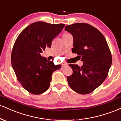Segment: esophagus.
Instances as JSON below:
<instances>
[{
	"mask_svg": "<svg viewBox=\"0 0 121 121\" xmlns=\"http://www.w3.org/2000/svg\"><path fill=\"white\" fill-rule=\"evenodd\" d=\"M62 66H67V65H68V64H67V63H66V62H62Z\"/></svg>",
	"mask_w": 121,
	"mask_h": 121,
	"instance_id": "1",
	"label": "esophagus"
}]
</instances>
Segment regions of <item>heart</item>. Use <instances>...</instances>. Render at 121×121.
Listing matches in <instances>:
<instances>
[{"instance_id": "heart-1", "label": "heart", "mask_w": 121, "mask_h": 121, "mask_svg": "<svg viewBox=\"0 0 121 121\" xmlns=\"http://www.w3.org/2000/svg\"><path fill=\"white\" fill-rule=\"evenodd\" d=\"M65 34H68V33H65Z\"/></svg>"}]
</instances>
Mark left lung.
I'll list each match as a JSON object with an SVG mask.
<instances>
[{
  "label": "left lung",
  "instance_id": "left-lung-1",
  "mask_svg": "<svg viewBox=\"0 0 121 121\" xmlns=\"http://www.w3.org/2000/svg\"><path fill=\"white\" fill-rule=\"evenodd\" d=\"M65 30L73 37L72 52L81 57L83 65L69 64L73 73L67 81L72 89L81 94L93 91L105 81L112 63L110 51L105 37L86 23L68 25Z\"/></svg>",
  "mask_w": 121,
  "mask_h": 121
}]
</instances>
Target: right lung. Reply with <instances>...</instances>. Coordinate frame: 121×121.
I'll return each mask as SVG.
<instances>
[{"label":"right lung","instance_id":"add662e5","mask_svg":"<svg viewBox=\"0 0 121 121\" xmlns=\"http://www.w3.org/2000/svg\"><path fill=\"white\" fill-rule=\"evenodd\" d=\"M64 24L37 22L22 31L15 41L11 53V64L19 82L33 94H40L49 88L52 73L61 68L40 55L61 32Z\"/></svg>","mask_w":121,"mask_h":121}]
</instances>
